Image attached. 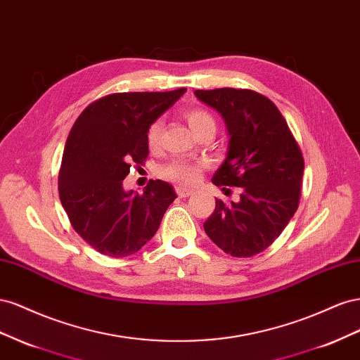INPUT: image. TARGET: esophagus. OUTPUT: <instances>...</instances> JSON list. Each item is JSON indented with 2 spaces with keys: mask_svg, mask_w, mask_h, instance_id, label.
<instances>
[{
  "mask_svg": "<svg viewBox=\"0 0 360 360\" xmlns=\"http://www.w3.org/2000/svg\"><path fill=\"white\" fill-rule=\"evenodd\" d=\"M176 194L179 198H188L193 194V190L188 188H184V187H176Z\"/></svg>",
  "mask_w": 360,
  "mask_h": 360,
  "instance_id": "esophagus-1",
  "label": "esophagus"
}]
</instances>
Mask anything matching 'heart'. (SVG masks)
I'll return each instance as SVG.
<instances>
[{
	"mask_svg": "<svg viewBox=\"0 0 360 360\" xmlns=\"http://www.w3.org/2000/svg\"><path fill=\"white\" fill-rule=\"evenodd\" d=\"M186 119L188 122L190 128L194 131V134L203 128L214 127L215 128V119L210 111L203 108H190L186 112ZM162 125L160 120L150 123L146 132V141L150 149H157L160 146V137H161ZM202 164L190 162V161H173L169 166L162 167L161 174L166 179L182 184V186H191L200 178Z\"/></svg>",
	"mask_w": 360,
	"mask_h": 360,
	"instance_id": "1",
	"label": "heart"
}]
</instances>
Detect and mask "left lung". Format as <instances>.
<instances>
[{
  "label": "left lung",
  "mask_w": 360,
  "mask_h": 360,
  "mask_svg": "<svg viewBox=\"0 0 360 360\" xmlns=\"http://www.w3.org/2000/svg\"><path fill=\"white\" fill-rule=\"evenodd\" d=\"M194 95L220 112L229 134L212 182L241 187L237 202L215 199L203 229L224 253L249 258L273 244L299 208L302 150L281 111L258 91L224 87Z\"/></svg>",
  "instance_id": "1"
}]
</instances>
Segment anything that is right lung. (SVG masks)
<instances>
[{"label":"right lung","instance_id":"obj_1","mask_svg":"<svg viewBox=\"0 0 360 360\" xmlns=\"http://www.w3.org/2000/svg\"><path fill=\"white\" fill-rule=\"evenodd\" d=\"M187 89L112 94L90 104L72 127L58 173V194L72 228L111 258L139 252L176 199L169 182L150 181L143 194L123 190L131 164L149 153L146 132Z\"/></svg>","mask_w":360,"mask_h":360}]
</instances>
